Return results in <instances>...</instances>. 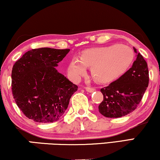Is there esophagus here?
<instances>
[{"label": "esophagus", "instance_id": "34e87169", "mask_svg": "<svg viewBox=\"0 0 160 160\" xmlns=\"http://www.w3.org/2000/svg\"><path fill=\"white\" fill-rule=\"evenodd\" d=\"M85 90H86L87 92H89V93H92V92L96 91L95 88H91V87H85Z\"/></svg>", "mask_w": 160, "mask_h": 160}]
</instances>
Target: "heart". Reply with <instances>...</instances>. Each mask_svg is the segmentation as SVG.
Returning a JSON list of instances; mask_svg holds the SVG:
<instances>
[{
    "label": "heart",
    "mask_w": 160,
    "mask_h": 160,
    "mask_svg": "<svg viewBox=\"0 0 160 160\" xmlns=\"http://www.w3.org/2000/svg\"><path fill=\"white\" fill-rule=\"evenodd\" d=\"M134 58L130 47L114 44L108 46L87 49L80 59L73 58L69 63L68 72L74 79H78L91 67L94 79L100 82H108L123 75L131 65Z\"/></svg>",
    "instance_id": "heart-1"
}]
</instances>
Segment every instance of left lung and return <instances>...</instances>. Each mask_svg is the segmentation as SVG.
I'll list each match as a JSON object with an SVG mask.
<instances>
[{
    "label": "left lung",
    "instance_id": "left-lung-1",
    "mask_svg": "<svg viewBox=\"0 0 160 160\" xmlns=\"http://www.w3.org/2000/svg\"><path fill=\"white\" fill-rule=\"evenodd\" d=\"M126 72L118 80L101 89L103 96L98 112L106 118H118L134 111L142 99L148 85L147 63L140 53Z\"/></svg>",
    "mask_w": 160,
    "mask_h": 160
}]
</instances>
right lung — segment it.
Masks as SVG:
<instances>
[{
  "mask_svg": "<svg viewBox=\"0 0 160 160\" xmlns=\"http://www.w3.org/2000/svg\"><path fill=\"white\" fill-rule=\"evenodd\" d=\"M69 49L40 48L26 52L13 65L12 89L15 102L24 115L35 122L57 121L78 91L56 67Z\"/></svg>",
  "mask_w": 160,
  "mask_h": 160,
  "instance_id": "1",
  "label": "right lung"
}]
</instances>
